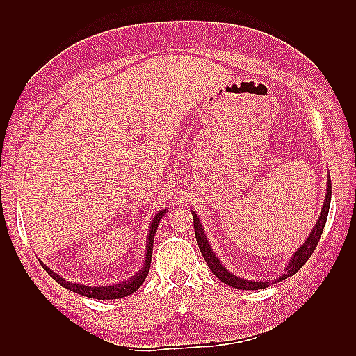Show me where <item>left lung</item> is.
<instances>
[{
	"label": "left lung",
	"mask_w": 356,
	"mask_h": 356,
	"mask_svg": "<svg viewBox=\"0 0 356 356\" xmlns=\"http://www.w3.org/2000/svg\"><path fill=\"white\" fill-rule=\"evenodd\" d=\"M330 195H332V184H330V177H329V180H327V194H326V199H324V205H323L318 222H316L315 228L311 232V236H309L307 240L305 241V245L300 246L298 251L292 255L289 266L286 268V274L282 275L280 278H277V282H280V280H283L286 277L293 275L295 272H298L301 268H303V264L309 259H311V255L314 254L315 248L320 241V237H321L323 229H324V225H326V220H327L329 207H330ZM193 220H194V234H195V238H197L200 252L203 255V259H205L208 268L213 270V274L218 280H222L225 284L236 287V289H243V291H259V289H264V287L270 286L269 280H264V282H248V280L238 278L236 275H232L231 272L226 270L225 266H222V263L217 260V257L214 255L213 249H211L208 240L205 237V232H203L202 223L199 220L197 214H194V211H193ZM277 282H274V283H277Z\"/></svg>",
	"instance_id": "left-lung-1"
}]
</instances>
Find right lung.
Returning <instances> with one entry per match:
<instances>
[{"mask_svg":"<svg viewBox=\"0 0 356 356\" xmlns=\"http://www.w3.org/2000/svg\"><path fill=\"white\" fill-rule=\"evenodd\" d=\"M166 209L159 211L156 214V217L153 218V222H151L149 226V234H148V246H147V257H145V263H143V268L136 274L133 278L127 280V282L120 283V284H113V286H101V287H93V286H84V284H78V283H70V282H65L63 277H59L56 272L50 270L47 266L42 268L47 270V274L58 282L61 286L67 287V289L72 291V292H76L84 295V297L88 298H96V300H116V298H122L127 297V295H130L133 292H136L142 286V283L145 282V278L149 272V266H151V255H153V241H154V234L157 231V226L159 222H161V218L165 216Z\"/></svg>","mask_w":356,"mask_h":356,"instance_id":"obj_1","label":"right lung"}]
</instances>
